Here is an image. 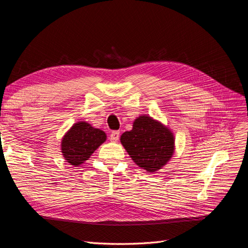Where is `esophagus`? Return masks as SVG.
<instances>
[{
    "label": "esophagus",
    "mask_w": 248,
    "mask_h": 248,
    "mask_svg": "<svg viewBox=\"0 0 248 248\" xmlns=\"http://www.w3.org/2000/svg\"><path fill=\"white\" fill-rule=\"evenodd\" d=\"M120 138V132L119 131H112L109 136V140L111 141H118Z\"/></svg>",
    "instance_id": "esophagus-1"
}]
</instances>
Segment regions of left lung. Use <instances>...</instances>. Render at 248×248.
I'll use <instances>...</instances> for the list:
<instances>
[{
  "label": "left lung",
  "instance_id": "obj_1",
  "mask_svg": "<svg viewBox=\"0 0 248 248\" xmlns=\"http://www.w3.org/2000/svg\"><path fill=\"white\" fill-rule=\"evenodd\" d=\"M120 140L132 160L148 172L161 169L174 154L175 140L170 130L146 115L134 120L132 129Z\"/></svg>",
  "mask_w": 248,
  "mask_h": 248
}]
</instances>
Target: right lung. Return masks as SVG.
I'll return each instance as SVG.
<instances>
[{
  "label": "right lung",
  "instance_id": "obj_1",
  "mask_svg": "<svg viewBox=\"0 0 248 248\" xmlns=\"http://www.w3.org/2000/svg\"><path fill=\"white\" fill-rule=\"evenodd\" d=\"M107 140L104 131L86 122H78L67 132L61 144L64 158L71 166H79L90 158L95 150Z\"/></svg>",
  "mask_w": 248,
  "mask_h": 248
}]
</instances>
